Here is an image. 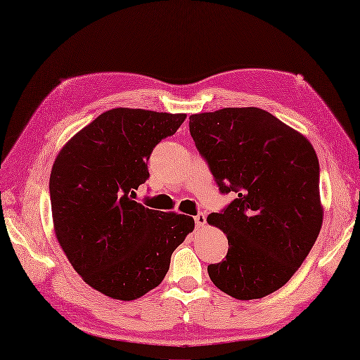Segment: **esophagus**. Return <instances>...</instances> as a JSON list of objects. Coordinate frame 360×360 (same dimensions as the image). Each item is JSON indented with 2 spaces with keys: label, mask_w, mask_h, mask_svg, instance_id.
Masks as SVG:
<instances>
[{
  "label": "esophagus",
  "mask_w": 360,
  "mask_h": 360,
  "mask_svg": "<svg viewBox=\"0 0 360 360\" xmlns=\"http://www.w3.org/2000/svg\"><path fill=\"white\" fill-rule=\"evenodd\" d=\"M205 214L204 213H198L196 216H195V222H196V226L198 228H200V226H204L205 225Z\"/></svg>",
  "instance_id": "1"
}]
</instances>
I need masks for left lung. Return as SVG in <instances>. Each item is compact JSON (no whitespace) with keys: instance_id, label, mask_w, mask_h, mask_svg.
<instances>
[{"instance_id":"left-lung-1","label":"left lung","mask_w":360,"mask_h":360,"mask_svg":"<svg viewBox=\"0 0 360 360\" xmlns=\"http://www.w3.org/2000/svg\"><path fill=\"white\" fill-rule=\"evenodd\" d=\"M190 134L220 193L237 198L207 222L226 234L225 260L208 266L237 300L263 298L288 283L322 225L319 162L306 136L260 108L190 115Z\"/></svg>"}]
</instances>
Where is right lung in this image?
I'll list each match as a JSON object with an SVG mask.
<instances>
[{
    "label": "right lung",
    "mask_w": 360,
    "mask_h": 360,
    "mask_svg": "<svg viewBox=\"0 0 360 360\" xmlns=\"http://www.w3.org/2000/svg\"><path fill=\"white\" fill-rule=\"evenodd\" d=\"M186 114L115 108L62 147L50 174L54 233L72 268L92 289L132 301L155 289L195 220L138 204L153 147Z\"/></svg>",
    "instance_id": "1"
}]
</instances>
